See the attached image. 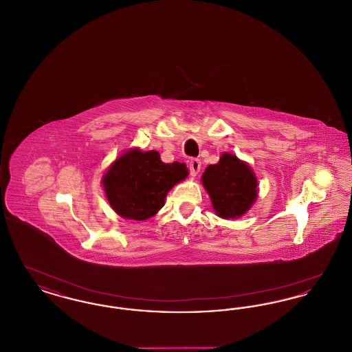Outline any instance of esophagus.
<instances>
[{
    "label": "esophagus",
    "mask_w": 352,
    "mask_h": 352,
    "mask_svg": "<svg viewBox=\"0 0 352 352\" xmlns=\"http://www.w3.org/2000/svg\"><path fill=\"white\" fill-rule=\"evenodd\" d=\"M201 160H198V158H192V160L190 161L188 168H190V174H191L192 177H197V175H198V173L201 171Z\"/></svg>",
    "instance_id": "esophagus-1"
}]
</instances>
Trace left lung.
<instances>
[{
  "mask_svg": "<svg viewBox=\"0 0 352 352\" xmlns=\"http://www.w3.org/2000/svg\"><path fill=\"white\" fill-rule=\"evenodd\" d=\"M212 207L220 218L243 217L257 198V179L250 165L234 154L223 153L220 161L201 175Z\"/></svg>",
  "mask_w": 352,
  "mask_h": 352,
  "instance_id": "left-lung-1",
  "label": "left lung"
}]
</instances>
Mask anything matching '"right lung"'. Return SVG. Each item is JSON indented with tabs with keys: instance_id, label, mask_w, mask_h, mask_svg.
Returning <instances> with one entry per match:
<instances>
[{
	"instance_id": "obj_1",
	"label": "right lung",
	"mask_w": 352,
	"mask_h": 352,
	"mask_svg": "<svg viewBox=\"0 0 352 352\" xmlns=\"http://www.w3.org/2000/svg\"><path fill=\"white\" fill-rule=\"evenodd\" d=\"M187 175L184 164H165L158 151L131 149L108 168L102 186L111 207L120 217L146 220L164 207L168 191Z\"/></svg>"
}]
</instances>
